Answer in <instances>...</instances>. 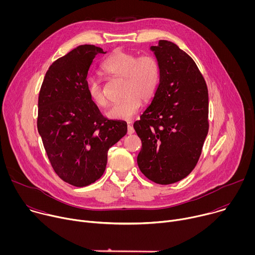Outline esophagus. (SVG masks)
Wrapping results in <instances>:
<instances>
[{
	"mask_svg": "<svg viewBox=\"0 0 255 255\" xmlns=\"http://www.w3.org/2000/svg\"><path fill=\"white\" fill-rule=\"evenodd\" d=\"M127 133H128L129 135H131V134H133V133H134V128H133V126H132L131 124H128V127H127Z\"/></svg>",
	"mask_w": 255,
	"mask_h": 255,
	"instance_id": "esophagus-1",
	"label": "esophagus"
}]
</instances>
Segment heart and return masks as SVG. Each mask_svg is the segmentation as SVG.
I'll list each match as a JSON object with an SVG mask.
<instances>
[{
  "instance_id": "1",
  "label": "heart",
  "mask_w": 255,
  "mask_h": 255,
  "mask_svg": "<svg viewBox=\"0 0 255 255\" xmlns=\"http://www.w3.org/2000/svg\"><path fill=\"white\" fill-rule=\"evenodd\" d=\"M106 74L123 79V99L113 104L105 112L111 120H130L139 111L141 100H150L159 83L160 67L157 59L149 54L137 56L130 52L116 51L102 65ZM87 93L91 101L105 107L108 103L104 87L99 79L90 77L87 80Z\"/></svg>"
}]
</instances>
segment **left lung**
I'll use <instances>...</instances> for the list:
<instances>
[{
    "mask_svg": "<svg viewBox=\"0 0 255 255\" xmlns=\"http://www.w3.org/2000/svg\"><path fill=\"white\" fill-rule=\"evenodd\" d=\"M160 78L150 105L133 125L142 141L141 172L159 185L185 178L195 168L209 130V97L193 60L176 44L151 46Z\"/></svg>",
    "mask_w": 255,
    "mask_h": 255,
    "instance_id": "left-lung-1",
    "label": "left lung"
}]
</instances>
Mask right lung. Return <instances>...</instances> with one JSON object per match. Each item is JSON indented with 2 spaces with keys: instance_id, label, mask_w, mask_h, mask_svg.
I'll use <instances>...</instances> for the list:
<instances>
[{
  "instance_id": "obj_1",
  "label": "right lung",
  "mask_w": 255,
  "mask_h": 255,
  "mask_svg": "<svg viewBox=\"0 0 255 255\" xmlns=\"http://www.w3.org/2000/svg\"><path fill=\"white\" fill-rule=\"evenodd\" d=\"M102 48L80 45L48 68L38 98V133L57 175L75 187L99 179L108 150L127 133L124 121L107 120L87 93L93 59Z\"/></svg>"
}]
</instances>
